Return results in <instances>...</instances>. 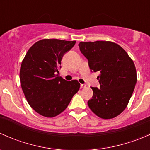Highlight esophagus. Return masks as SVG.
Listing matches in <instances>:
<instances>
[{"mask_svg":"<svg viewBox=\"0 0 150 150\" xmlns=\"http://www.w3.org/2000/svg\"><path fill=\"white\" fill-rule=\"evenodd\" d=\"M86 87V84H81V88H84Z\"/></svg>","mask_w":150,"mask_h":150,"instance_id":"obj_1","label":"esophagus"}]
</instances>
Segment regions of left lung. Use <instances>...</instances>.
I'll list each match as a JSON object with an SVG mask.
<instances>
[{"instance_id":"1","label":"left lung","mask_w":150,"mask_h":150,"mask_svg":"<svg viewBox=\"0 0 150 150\" xmlns=\"http://www.w3.org/2000/svg\"><path fill=\"white\" fill-rule=\"evenodd\" d=\"M78 46L91 70L100 72L97 77L100 88L91 87L93 94L88 102L89 108L101 118L117 117L126 108L137 83L134 62L112 42H81Z\"/></svg>"}]
</instances>
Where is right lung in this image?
Returning a JSON list of instances; mask_svg holds the SVG:
<instances>
[{"label": "right lung", "instance_id": "obj_1", "mask_svg": "<svg viewBox=\"0 0 150 150\" xmlns=\"http://www.w3.org/2000/svg\"><path fill=\"white\" fill-rule=\"evenodd\" d=\"M75 44V40L43 39L30 47L22 61L19 78L24 94L30 107L44 117L62 112L79 90L78 81L58 75L63 56Z\"/></svg>", "mask_w": 150, "mask_h": 150}]
</instances>
